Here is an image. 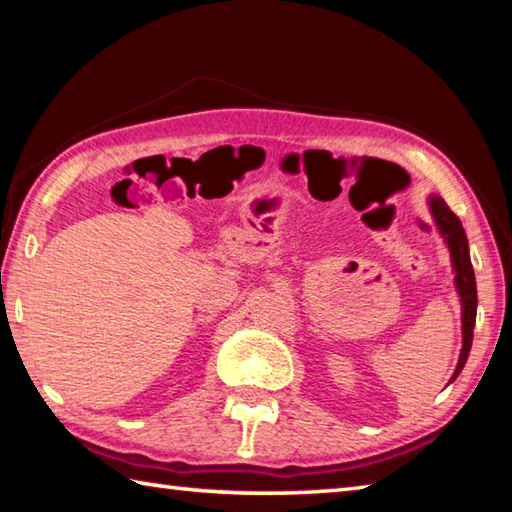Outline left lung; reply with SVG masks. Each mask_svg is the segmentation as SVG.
<instances>
[{"instance_id": "1", "label": "left lung", "mask_w": 512, "mask_h": 512, "mask_svg": "<svg viewBox=\"0 0 512 512\" xmlns=\"http://www.w3.org/2000/svg\"><path fill=\"white\" fill-rule=\"evenodd\" d=\"M429 207L433 219L440 230V235L445 237L449 253H452V266L456 273V291L461 296V309H463V350L461 357H458V366L454 370V381L467 361V354L472 348V334H474V323H476V280H474V268L470 262V246H467V237L458 216L449 210L447 203L440 196L429 198Z\"/></svg>"}]
</instances>
